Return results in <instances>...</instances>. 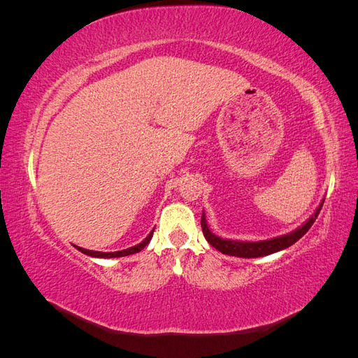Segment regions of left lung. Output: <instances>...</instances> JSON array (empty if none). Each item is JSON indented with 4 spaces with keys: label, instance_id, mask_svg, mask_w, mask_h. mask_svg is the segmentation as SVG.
I'll use <instances>...</instances> for the list:
<instances>
[{
    "label": "left lung",
    "instance_id": "obj_1",
    "mask_svg": "<svg viewBox=\"0 0 358 358\" xmlns=\"http://www.w3.org/2000/svg\"><path fill=\"white\" fill-rule=\"evenodd\" d=\"M322 203L317 208V210L313 212V215L310 218L300 225L299 229H296L294 231L287 233L284 236H278L273 237V239H267V241H258V242H241V241H231V239H222V237L213 234L209 227H208V221H206V215L204 212L201 213V229H203V234L215 249H218L220 252L225 254V255H233V257H241V258H258V257H264V255H270L278 251H282V249L294 245L300 237L305 236L308 233V230L312 227V224L315 222L317 216L322 208Z\"/></svg>",
    "mask_w": 358,
    "mask_h": 358
}]
</instances>
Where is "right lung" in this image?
<instances>
[{
	"mask_svg": "<svg viewBox=\"0 0 358 358\" xmlns=\"http://www.w3.org/2000/svg\"><path fill=\"white\" fill-rule=\"evenodd\" d=\"M154 236V230L150 231L146 239L140 242L138 245L136 246H131V248H127V249H122V251H116V252H99V251H90V249H85V248H80V246H76V249H79V251L82 254H86L90 257H95V258H117V257H127V255H131V254H136V252H140L142 249L150 242V239H152Z\"/></svg>",
	"mask_w": 358,
	"mask_h": 358,
	"instance_id": "add662e5",
	"label": "right lung"
}]
</instances>
